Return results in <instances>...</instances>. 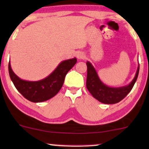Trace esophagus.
<instances>
[{
	"instance_id": "1",
	"label": "esophagus",
	"mask_w": 149,
	"mask_h": 149,
	"mask_svg": "<svg viewBox=\"0 0 149 149\" xmlns=\"http://www.w3.org/2000/svg\"><path fill=\"white\" fill-rule=\"evenodd\" d=\"M76 56L79 60H81V59H84L85 58V55L81 52H78L77 54H76Z\"/></svg>"
}]
</instances>
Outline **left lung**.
Returning a JSON list of instances; mask_svg holds the SVG:
<instances>
[{
	"label": "left lung",
	"instance_id": "left-lung-1",
	"mask_svg": "<svg viewBox=\"0 0 149 149\" xmlns=\"http://www.w3.org/2000/svg\"><path fill=\"white\" fill-rule=\"evenodd\" d=\"M86 88L93 97L104 104H115L122 100L133 88L139 71L138 65L135 76L129 84L121 87H110L101 81L95 68L89 61H86Z\"/></svg>",
	"mask_w": 149,
	"mask_h": 149
}]
</instances>
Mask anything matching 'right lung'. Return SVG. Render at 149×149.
Listing matches in <instances>:
<instances>
[{
    "mask_svg": "<svg viewBox=\"0 0 149 149\" xmlns=\"http://www.w3.org/2000/svg\"><path fill=\"white\" fill-rule=\"evenodd\" d=\"M76 63V58L61 61L47 77L39 81H32L22 79L15 74L12 70L10 61L9 74L16 88L25 98L33 102H41L51 99L59 92L63 85L65 75Z\"/></svg>",
    "mask_w": 149,
    "mask_h": 149,
    "instance_id": "right-lung-1",
    "label": "right lung"
}]
</instances>
